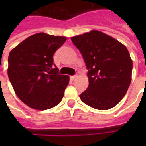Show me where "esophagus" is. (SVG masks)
I'll list each match as a JSON object with an SVG mask.
<instances>
[{
	"label": "esophagus",
	"mask_w": 146,
	"mask_h": 146,
	"mask_svg": "<svg viewBox=\"0 0 146 146\" xmlns=\"http://www.w3.org/2000/svg\"><path fill=\"white\" fill-rule=\"evenodd\" d=\"M77 77V75H73V76H70V78L72 80H75Z\"/></svg>",
	"instance_id": "1"
}]
</instances>
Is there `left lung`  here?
Masks as SVG:
<instances>
[{
    "label": "left lung",
    "instance_id": "1",
    "mask_svg": "<svg viewBox=\"0 0 146 146\" xmlns=\"http://www.w3.org/2000/svg\"><path fill=\"white\" fill-rule=\"evenodd\" d=\"M88 70V89L83 102L99 110H110L121 101L131 81L132 60L128 50L116 39L98 30L73 36Z\"/></svg>",
    "mask_w": 146,
    "mask_h": 146
}]
</instances>
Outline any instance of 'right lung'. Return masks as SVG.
Returning <instances> with one entry per match:
<instances>
[{
  "label": "right lung",
  "mask_w": 146,
  "mask_h": 146,
  "mask_svg": "<svg viewBox=\"0 0 146 146\" xmlns=\"http://www.w3.org/2000/svg\"><path fill=\"white\" fill-rule=\"evenodd\" d=\"M66 40V36L38 33L24 40L9 53V80L16 95L30 108L48 110L63 98L70 78L58 73L53 54Z\"/></svg>",
  "instance_id": "right-lung-1"
}]
</instances>
